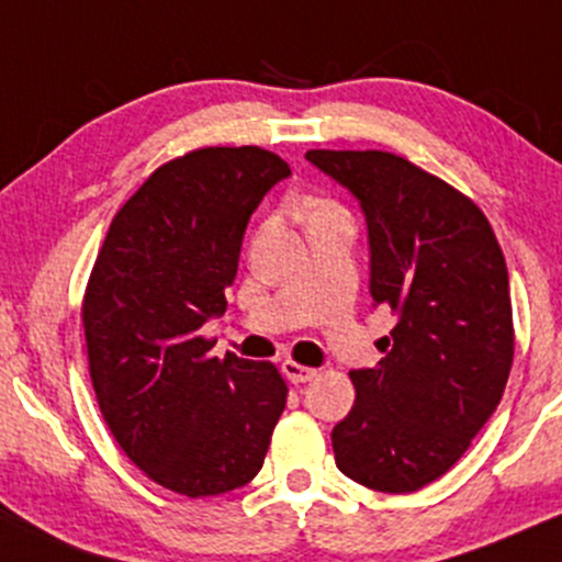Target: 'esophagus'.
I'll list each match as a JSON object with an SVG mask.
<instances>
[{
    "label": "esophagus",
    "mask_w": 562,
    "mask_h": 562,
    "mask_svg": "<svg viewBox=\"0 0 562 562\" xmlns=\"http://www.w3.org/2000/svg\"><path fill=\"white\" fill-rule=\"evenodd\" d=\"M282 374H285L293 384H301V382L314 380L316 369L303 367V363H299V361H285V363H282Z\"/></svg>",
    "instance_id": "obj_1"
}]
</instances>
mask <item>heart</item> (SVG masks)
Instances as JSON below:
<instances>
[{
  "label": "heart",
  "instance_id": "heart-1",
  "mask_svg": "<svg viewBox=\"0 0 562 562\" xmlns=\"http://www.w3.org/2000/svg\"><path fill=\"white\" fill-rule=\"evenodd\" d=\"M301 212L308 216V222H314V220H324V216H337V214H342V209L335 206L333 201L311 199V201H306V204L301 206Z\"/></svg>",
  "mask_w": 562,
  "mask_h": 562
}]
</instances>
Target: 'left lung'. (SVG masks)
Wrapping results in <instances>:
<instances>
[{
	"mask_svg": "<svg viewBox=\"0 0 562 562\" xmlns=\"http://www.w3.org/2000/svg\"><path fill=\"white\" fill-rule=\"evenodd\" d=\"M311 165L361 201L376 306L397 316L374 369L350 371L356 403L333 429L335 463L390 495L458 463L495 414L513 367L508 267L469 195L390 151L311 148Z\"/></svg>",
	"mask_w": 562,
	"mask_h": 562,
	"instance_id": "left-lung-1",
	"label": "left lung"
}]
</instances>
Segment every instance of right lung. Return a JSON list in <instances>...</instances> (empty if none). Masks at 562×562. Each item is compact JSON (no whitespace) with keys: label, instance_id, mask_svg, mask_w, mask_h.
Masks as SVG:
<instances>
[{"label":"right lung","instance_id":"right-lung-1","mask_svg":"<svg viewBox=\"0 0 562 562\" xmlns=\"http://www.w3.org/2000/svg\"><path fill=\"white\" fill-rule=\"evenodd\" d=\"M290 167L259 146H206L157 167L114 214L83 295L93 392L144 474L186 497L246 486L288 401L274 363L209 356L254 209Z\"/></svg>","mask_w":562,"mask_h":562}]
</instances>
